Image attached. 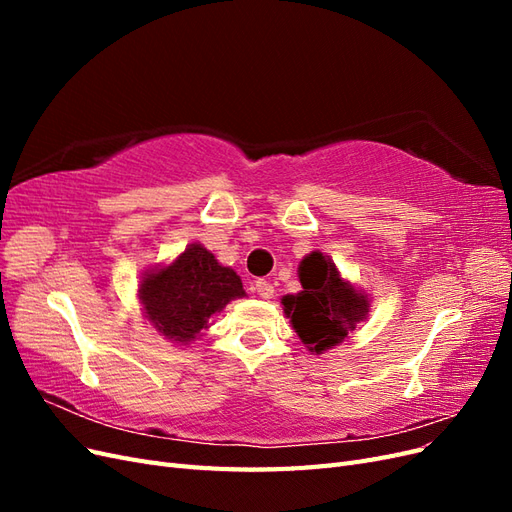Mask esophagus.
<instances>
[{
  "label": "esophagus",
  "instance_id": "esophagus-1",
  "mask_svg": "<svg viewBox=\"0 0 512 512\" xmlns=\"http://www.w3.org/2000/svg\"><path fill=\"white\" fill-rule=\"evenodd\" d=\"M254 290L258 292V297H262V299H271L273 297V286L267 282V280H258L256 284H254Z\"/></svg>",
  "mask_w": 512,
  "mask_h": 512
}]
</instances>
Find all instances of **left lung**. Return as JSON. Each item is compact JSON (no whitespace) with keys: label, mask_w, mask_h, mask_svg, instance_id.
I'll return each mask as SVG.
<instances>
[{"label":"left lung","mask_w":512,"mask_h":512,"mask_svg":"<svg viewBox=\"0 0 512 512\" xmlns=\"http://www.w3.org/2000/svg\"><path fill=\"white\" fill-rule=\"evenodd\" d=\"M303 290L282 299L284 312L301 342L320 354L344 342L367 314L365 294L339 277L333 262L320 252L303 258L299 267Z\"/></svg>","instance_id":"left-lung-1"}]
</instances>
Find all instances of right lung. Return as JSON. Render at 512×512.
Listing matches in <instances>:
<instances>
[{"label":"right lung","mask_w":512,"mask_h":512,"mask_svg":"<svg viewBox=\"0 0 512 512\" xmlns=\"http://www.w3.org/2000/svg\"><path fill=\"white\" fill-rule=\"evenodd\" d=\"M243 294L241 277L200 243H192L170 267L147 273L138 288L153 327L181 344L192 342L213 314Z\"/></svg>","instance_id":"1"}]
</instances>
